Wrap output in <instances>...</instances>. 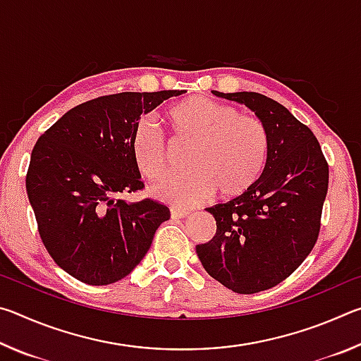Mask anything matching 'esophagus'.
<instances>
[{
	"label": "esophagus",
	"instance_id": "obj_1",
	"mask_svg": "<svg viewBox=\"0 0 361 361\" xmlns=\"http://www.w3.org/2000/svg\"><path fill=\"white\" fill-rule=\"evenodd\" d=\"M172 218L173 219H181V218H186V216H189L191 215V212L189 210H183V209H172Z\"/></svg>",
	"mask_w": 361,
	"mask_h": 361
}]
</instances>
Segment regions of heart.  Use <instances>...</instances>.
Returning a JSON list of instances; mask_svg holds the SVG:
<instances>
[{
	"mask_svg": "<svg viewBox=\"0 0 361 361\" xmlns=\"http://www.w3.org/2000/svg\"><path fill=\"white\" fill-rule=\"evenodd\" d=\"M166 119L172 142L191 146L186 161L191 170L162 176L151 188L156 199L194 207L215 189L219 197L234 199L261 180L271 151V138L261 119L202 95L176 102L167 109ZM130 151L146 178L154 180L167 169V140L149 118L133 126Z\"/></svg>",
	"mask_w": 361,
	"mask_h": 361,
	"instance_id": "heart-1",
	"label": "heart"
}]
</instances>
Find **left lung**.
I'll return each mask as SVG.
<instances>
[{"mask_svg": "<svg viewBox=\"0 0 361 361\" xmlns=\"http://www.w3.org/2000/svg\"><path fill=\"white\" fill-rule=\"evenodd\" d=\"M216 97L242 103L267 127L271 151L256 186L209 207L216 234L195 252L209 276L253 295L291 276L312 252L328 192V164L312 130L279 102L258 92Z\"/></svg>", "mask_w": 361, "mask_h": 361, "instance_id": "left-lung-1", "label": "left lung"}]
</instances>
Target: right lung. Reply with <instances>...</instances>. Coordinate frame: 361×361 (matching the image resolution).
Returning <instances> with one entry per match:
<instances>
[{
	"mask_svg": "<svg viewBox=\"0 0 361 361\" xmlns=\"http://www.w3.org/2000/svg\"><path fill=\"white\" fill-rule=\"evenodd\" d=\"M183 90L121 92L81 103L38 138L27 194L49 255L87 285L124 279L145 258L156 229L170 218L161 202H127L143 189L130 151L140 116Z\"/></svg>",
	"mask_w": 361,
	"mask_h": 361,
	"instance_id": "1",
	"label": "right lung"
}]
</instances>
